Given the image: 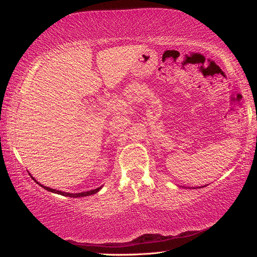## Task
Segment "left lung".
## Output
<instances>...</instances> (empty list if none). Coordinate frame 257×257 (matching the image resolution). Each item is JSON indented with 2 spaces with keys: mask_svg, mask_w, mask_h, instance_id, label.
I'll return each mask as SVG.
<instances>
[{
  "mask_svg": "<svg viewBox=\"0 0 257 257\" xmlns=\"http://www.w3.org/2000/svg\"><path fill=\"white\" fill-rule=\"evenodd\" d=\"M193 189H194V188H193Z\"/></svg>",
  "mask_w": 257,
  "mask_h": 257,
  "instance_id": "8db88e82",
  "label": "left lung"
}]
</instances>
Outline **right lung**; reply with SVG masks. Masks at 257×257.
Segmentation results:
<instances>
[{"mask_svg":"<svg viewBox=\"0 0 257 257\" xmlns=\"http://www.w3.org/2000/svg\"><path fill=\"white\" fill-rule=\"evenodd\" d=\"M34 179V177H32ZM35 180V179H34ZM36 181V180H35ZM37 182V181H36ZM41 188H44L45 190L49 191V192H53V193H57V194H60V195H64V197H69V198H81V197H87V195H92L94 194L96 192H99V191L102 189V186H99V188H96L94 190H90V191H85V192H80V193H68V192H63V191H58L56 189H51V188H48V186H45L43 184H40L39 182H37Z\"/></svg>","mask_w":257,"mask_h":257,"instance_id":"right-lung-1","label":"right lung"}]
</instances>
